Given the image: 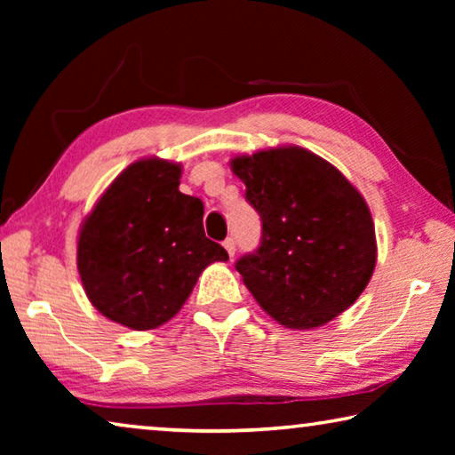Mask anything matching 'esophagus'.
Here are the masks:
<instances>
[{"label": "esophagus", "instance_id": "esophagus-1", "mask_svg": "<svg viewBox=\"0 0 455 455\" xmlns=\"http://www.w3.org/2000/svg\"><path fill=\"white\" fill-rule=\"evenodd\" d=\"M222 246H225L227 249V252H228V257H235V251H236V243H235V238H227L225 243H222Z\"/></svg>", "mask_w": 455, "mask_h": 455}]
</instances>
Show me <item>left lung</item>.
<instances>
[{
    "label": "left lung",
    "mask_w": 455,
    "mask_h": 455,
    "mask_svg": "<svg viewBox=\"0 0 455 455\" xmlns=\"http://www.w3.org/2000/svg\"><path fill=\"white\" fill-rule=\"evenodd\" d=\"M263 235L236 260L246 289L289 329L321 327L357 301L377 244L369 206L333 164L299 146L230 160Z\"/></svg>",
    "instance_id": "left-lung-1"
}]
</instances>
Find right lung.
<instances>
[{"instance_id": "add662e5", "label": "right lung", "mask_w": 455, "mask_h": 455, "mask_svg": "<svg viewBox=\"0 0 455 455\" xmlns=\"http://www.w3.org/2000/svg\"><path fill=\"white\" fill-rule=\"evenodd\" d=\"M182 166L142 158L82 222L78 273L90 303L134 331L171 321L211 263L228 252L206 238L204 204L179 190Z\"/></svg>"}]
</instances>
